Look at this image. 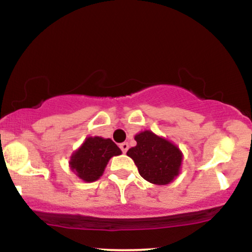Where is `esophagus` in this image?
Instances as JSON below:
<instances>
[{"instance_id": "esophagus-1", "label": "esophagus", "mask_w": 252, "mask_h": 252, "mask_svg": "<svg viewBox=\"0 0 252 252\" xmlns=\"http://www.w3.org/2000/svg\"><path fill=\"white\" fill-rule=\"evenodd\" d=\"M120 148H121V150H122L123 153H126V150L129 149V144H128V142L121 143V144H120Z\"/></svg>"}]
</instances>
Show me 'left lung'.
Returning a JSON list of instances; mask_svg holds the SVG:
<instances>
[{"label":"left lung","instance_id":"1","mask_svg":"<svg viewBox=\"0 0 252 252\" xmlns=\"http://www.w3.org/2000/svg\"><path fill=\"white\" fill-rule=\"evenodd\" d=\"M137 142L126 152L134 160L144 180L155 185H168L180 173L181 150L166 138L144 130L135 136Z\"/></svg>","mask_w":252,"mask_h":252}]
</instances>
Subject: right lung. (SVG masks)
Segmentation results:
<instances>
[{
  "mask_svg": "<svg viewBox=\"0 0 252 252\" xmlns=\"http://www.w3.org/2000/svg\"><path fill=\"white\" fill-rule=\"evenodd\" d=\"M121 154V149L110 138L88 137L72 154L70 167L83 181L94 182L103 175L110 158Z\"/></svg>",
  "mask_w": 252,
  "mask_h": 252,
  "instance_id": "1",
  "label": "right lung"
}]
</instances>
